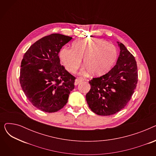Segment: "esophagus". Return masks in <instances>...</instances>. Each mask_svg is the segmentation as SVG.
<instances>
[{"label":"esophagus","mask_w":156,"mask_h":156,"mask_svg":"<svg viewBox=\"0 0 156 156\" xmlns=\"http://www.w3.org/2000/svg\"><path fill=\"white\" fill-rule=\"evenodd\" d=\"M84 79L83 78H77L76 80H75V85H78L81 81H83Z\"/></svg>","instance_id":"1"}]
</instances>
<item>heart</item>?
<instances>
[{"mask_svg":"<svg viewBox=\"0 0 156 156\" xmlns=\"http://www.w3.org/2000/svg\"><path fill=\"white\" fill-rule=\"evenodd\" d=\"M118 52L116 47L100 38L78 40L73 48L64 47L60 52L61 59L65 68L75 72L83 58L86 69L93 75L107 73L116 62Z\"/></svg>","mask_w":156,"mask_h":156,"instance_id":"b5f03b06","label":"heart"}]
</instances>
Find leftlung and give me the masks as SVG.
<instances>
[{
    "label": "left lung",
    "instance_id": "1",
    "mask_svg": "<svg viewBox=\"0 0 156 156\" xmlns=\"http://www.w3.org/2000/svg\"><path fill=\"white\" fill-rule=\"evenodd\" d=\"M116 64L101 77L94 78L86 95L88 107L101 116H110L123 109L132 98L138 81L135 57L122 43Z\"/></svg>",
    "mask_w": 156,
    "mask_h": 156
}]
</instances>
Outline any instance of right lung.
<instances>
[{
	"label": "right lung",
	"instance_id": "obj_1",
	"mask_svg": "<svg viewBox=\"0 0 156 156\" xmlns=\"http://www.w3.org/2000/svg\"><path fill=\"white\" fill-rule=\"evenodd\" d=\"M72 37L59 34L45 36L31 45L21 61L20 81L27 99L47 112L61 109L75 88L76 78L60 64L58 55Z\"/></svg>",
	"mask_w": 156,
	"mask_h": 156
}]
</instances>
